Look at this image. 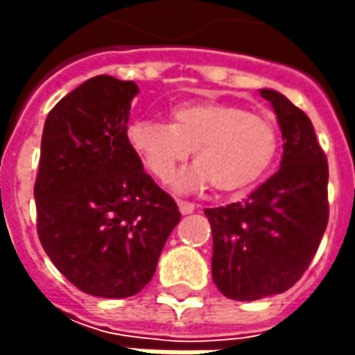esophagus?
Masks as SVG:
<instances>
[{"mask_svg": "<svg viewBox=\"0 0 355 355\" xmlns=\"http://www.w3.org/2000/svg\"><path fill=\"white\" fill-rule=\"evenodd\" d=\"M178 207H180L182 215H189V213L196 211V205L193 203H187V201H178Z\"/></svg>", "mask_w": 355, "mask_h": 355, "instance_id": "obj_1", "label": "esophagus"}]
</instances>
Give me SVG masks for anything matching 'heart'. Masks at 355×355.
<instances>
[{
	"instance_id": "obj_1",
	"label": "heart",
	"mask_w": 355,
	"mask_h": 355,
	"mask_svg": "<svg viewBox=\"0 0 355 355\" xmlns=\"http://www.w3.org/2000/svg\"><path fill=\"white\" fill-rule=\"evenodd\" d=\"M128 146L157 182L168 184L193 150L196 166L175 182L180 191L211 184L223 196L245 193L270 170L279 152V132L265 114L221 101L173 106L170 124L136 120Z\"/></svg>"
}]
</instances>
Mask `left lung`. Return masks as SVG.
Returning <instances> with one entry per match:
<instances>
[{
  "label": "left lung",
  "instance_id": "left-lung-1",
  "mask_svg": "<svg viewBox=\"0 0 355 355\" xmlns=\"http://www.w3.org/2000/svg\"><path fill=\"white\" fill-rule=\"evenodd\" d=\"M280 132V170L249 199L205 209L215 286L233 300L288 291L306 270L328 225V162L310 118L284 94L263 89Z\"/></svg>",
  "mask_w": 355,
  "mask_h": 355
}]
</instances>
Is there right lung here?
Listing matches in <instances>:
<instances>
[{"label": "right lung", "instance_id": "add662e5", "mask_svg": "<svg viewBox=\"0 0 355 355\" xmlns=\"http://www.w3.org/2000/svg\"><path fill=\"white\" fill-rule=\"evenodd\" d=\"M134 80L98 75L49 112L35 182L41 245L83 293L126 298L156 272L175 201L128 146Z\"/></svg>", "mask_w": 355, "mask_h": 355}]
</instances>
